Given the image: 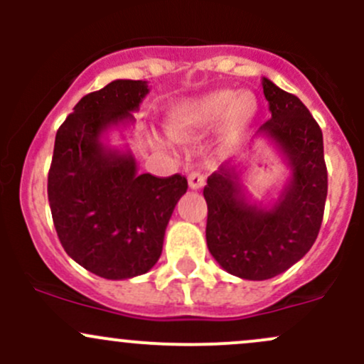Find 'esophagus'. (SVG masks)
Returning a JSON list of instances; mask_svg holds the SVG:
<instances>
[{
    "label": "esophagus",
    "instance_id": "esophagus-1",
    "mask_svg": "<svg viewBox=\"0 0 364 364\" xmlns=\"http://www.w3.org/2000/svg\"><path fill=\"white\" fill-rule=\"evenodd\" d=\"M204 174L200 171H192L188 174V185H190V188H193V190H199V188H203L204 186Z\"/></svg>",
    "mask_w": 364,
    "mask_h": 364
}]
</instances>
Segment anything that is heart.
<instances>
[{"mask_svg":"<svg viewBox=\"0 0 364 364\" xmlns=\"http://www.w3.org/2000/svg\"><path fill=\"white\" fill-rule=\"evenodd\" d=\"M253 114L255 100L250 95L218 90L174 105L168 114L167 128L172 137L190 139L223 119V134L232 135L250 123Z\"/></svg>","mask_w":364,"mask_h":364,"instance_id":"1","label":"heart"}]
</instances>
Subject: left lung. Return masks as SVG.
<instances>
[{
  "label": "left lung",
  "instance_id": "obj_1",
  "mask_svg": "<svg viewBox=\"0 0 364 364\" xmlns=\"http://www.w3.org/2000/svg\"><path fill=\"white\" fill-rule=\"evenodd\" d=\"M271 119L259 134L287 155L292 179L274 208L243 200L234 167L213 172L204 186L205 241L216 262L234 277L267 280L303 259L317 240L328 197L322 130L296 95L262 80Z\"/></svg>",
  "mask_w": 364,
  "mask_h": 364
}]
</instances>
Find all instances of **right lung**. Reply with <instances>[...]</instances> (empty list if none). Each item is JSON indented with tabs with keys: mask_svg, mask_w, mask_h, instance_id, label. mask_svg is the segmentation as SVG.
I'll list each match as a JSON object with an SVG mask.
<instances>
[{
	"mask_svg": "<svg viewBox=\"0 0 364 364\" xmlns=\"http://www.w3.org/2000/svg\"><path fill=\"white\" fill-rule=\"evenodd\" d=\"M148 86L112 80L80 98L60 127L47 178L53 222L65 252L107 280L139 277L160 259L185 176L137 174L132 155L105 149L100 135L132 119Z\"/></svg>",
	"mask_w": 364,
	"mask_h": 364,
	"instance_id": "right-lung-1",
	"label": "right lung"
}]
</instances>
